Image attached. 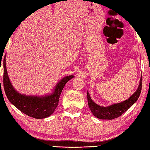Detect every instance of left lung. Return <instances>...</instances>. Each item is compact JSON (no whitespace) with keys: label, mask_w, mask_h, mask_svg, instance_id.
Wrapping results in <instances>:
<instances>
[{"label":"left lung","mask_w":150,"mask_h":150,"mask_svg":"<svg viewBox=\"0 0 150 150\" xmlns=\"http://www.w3.org/2000/svg\"><path fill=\"white\" fill-rule=\"evenodd\" d=\"M142 77L141 76L137 90L128 99L122 103L113 104L110 106L104 107L95 103L87 91L88 106L94 116L99 119L112 120L120 117L128 110L135 102L138 100L142 89Z\"/></svg>","instance_id":"8db88e82"}]
</instances>
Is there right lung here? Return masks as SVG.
Instances as JSON below:
<instances>
[{
	"instance_id": "1",
	"label": "right lung",
	"mask_w": 150,
	"mask_h": 150,
	"mask_svg": "<svg viewBox=\"0 0 150 150\" xmlns=\"http://www.w3.org/2000/svg\"><path fill=\"white\" fill-rule=\"evenodd\" d=\"M2 63L4 67L3 84L8 100L22 113L35 119H44L50 116L54 112L58 106L60 95L65 84L70 79L74 77L73 75H69L62 79L50 95L44 97L27 96L18 93L13 87L6 69V55Z\"/></svg>"
}]
</instances>
